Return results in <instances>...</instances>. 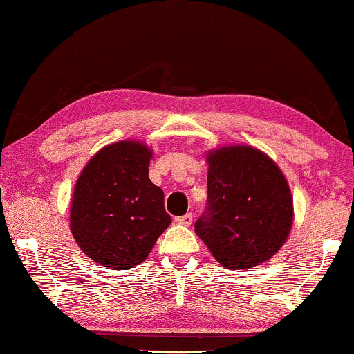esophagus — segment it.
I'll use <instances>...</instances> for the list:
<instances>
[{
  "label": "esophagus",
  "mask_w": 354,
  "mask_h": 354,
  "mask_svg": "<svg viewBox=\"0 0 354 354\" xmlns=\"http://www.w3.org/2000/svg\"><path fill=\"white\" fill-rule=\"evenodd\" d=\"M192 221H194L192 212H187V214H184V216L176 218V222L181 223V225H190V223H192Z\"/></svg>",
  "instance_id": "obj_1"
}]
</instances>
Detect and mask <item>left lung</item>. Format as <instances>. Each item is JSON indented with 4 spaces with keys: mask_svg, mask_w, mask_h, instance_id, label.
Masks as SVG:
<instances>
[{
    "mask_svg": "<svg viewBox=\"0 0 354 354\" xmlns=\"http://www.w3.org/2000/svg\"><path fill=\"white\" fill-rule=\"evenodd\" d=\"M207 206L195 233L227 269L254 268L282 248L293 223V200L283 173L252 147L209 151Z\"/></svg>",
    "mask_w": 354,
    "mask_h": 354,
    "instance_id": "left-lung-1",
    "label": "left lung"
}]
</instances>
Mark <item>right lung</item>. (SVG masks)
<instances>
[{"instance_id":"add662e5","label":"right lung","mask_w":354,"mask_h":354,"mask_svg":"<svg viewBox=\"0 0 354 354\" xmlns=\"http://www.w3.org/2000/svg\"><path fill=\"white\" fill-rule=\"evenodd\" d=\"M147 145L122 140L88 162L71 203V232L85 254L106 269L142 263L170 225L164 190L148 176Z\"/></svg>"}]
</instances>
